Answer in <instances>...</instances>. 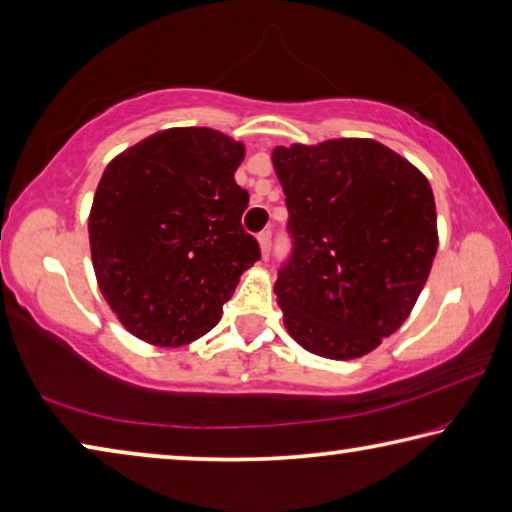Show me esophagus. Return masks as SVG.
Listing matches in <instances>:
<instances>
[{
    "label": "esophagus",
    "instance_id": "34e87169",
    "mask_svg": "<svg viewBox=\"0 0 512 512\" xmlns=\"http://www.w3.org/2000/svg\"><path fill=\"white\" fill-rule=\"evenodd\" d=\"M257 241H259V248H262V257L266 259L268 255H271V232H268V230L259 232Z\"/></svg>",
    "mask_w": 512,
    "mask_h": 512
}]
</instances>
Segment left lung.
Segmentation results:
<instances>
[{"label":"left lung","instance_id":"1","mask_svg":"<svg viewBox=\"0 0 512 512\" xmlns=\"http://www.w3.org/2000/svg\"><path fill=\"white\" fill-rule=\"evenodd\" d=\"M293 250L275 282L284 327L302 348L348 361L409 318L438 248L429 180L361 137L275 146Z\"/></svg>","mask_w":512,"mask_h":512}]
</instances>
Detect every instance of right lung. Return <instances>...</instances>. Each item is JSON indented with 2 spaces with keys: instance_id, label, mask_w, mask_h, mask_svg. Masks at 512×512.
Instances as JSON below:
<instances>
[{
  "instance_id": "add662e5",
  "label": "right lung",
  "mask_w": 512,
  "mask_h": 512,
  "mask_svg": "<svg viewBox=\"0 0 512 512\" xmlns=\"http://www.w3.org/2000/svg\"><path fill=\"white\" fill-rule=\"evenodd\" d=\"M244 153L212 128H167L103 171L88 221L92 264L137 339L162 348L201 339L259 259L241 228L248 192L235 171Z\"/></svg>"
}]
</instances>
